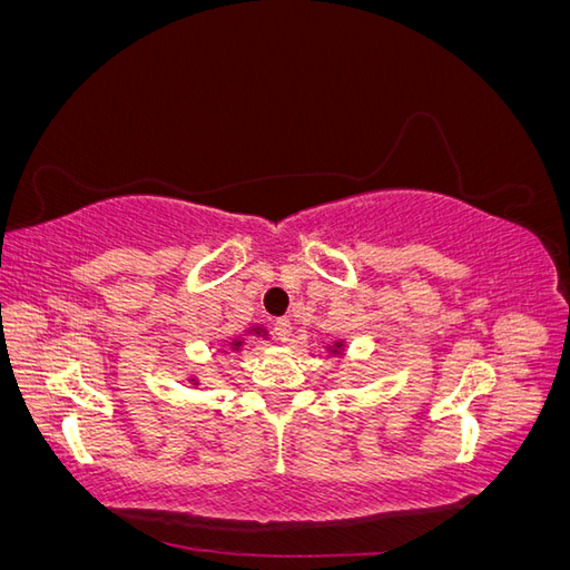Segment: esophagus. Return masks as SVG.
Listing matches in <instances>:
<instances>
[{"label":"esophagus","instance_id":"1","mask_svg":"<svg viewBox=\"0 0 570 570\" xmlns=\"http://www.w3.org/2000/svg\"><path fill=\"white\" fill-rule=\"evenodd\" d=\"M273 335L278 342H287L292 337V321L289 318H278L273 323Z\"/></svg>","mask_w":570,"mask_h":570}]
</instances>
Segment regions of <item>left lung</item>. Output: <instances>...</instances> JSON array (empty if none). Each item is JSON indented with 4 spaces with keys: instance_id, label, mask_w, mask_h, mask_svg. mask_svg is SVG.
I'll return each instance as SVG.
<instances>
[{
    "instance_id": "8db88e82",
    "label": "left lung",
    "mask_w": 570,
    "mask_h": 570,
    "mask_svg": "<svg viewBox=\"0 0 570 570\" xmlns=\"http://www.w3.org/2000/svg\"><path fill=\"white\" fill-rule=\"evenodd\" d=\"M342 350H344V342L342 340H337L335 344H331V347H327V352H331L333 356H337V354H342Z\"/></svg>"
}]
</instances>
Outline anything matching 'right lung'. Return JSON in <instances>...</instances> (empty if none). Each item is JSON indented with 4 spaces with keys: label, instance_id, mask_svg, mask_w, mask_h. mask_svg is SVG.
<instances>
[{
    "label": "right lung",
    "instance_id": "1",
    "mask_svg": "<svg viewBox=\"0 0 570 570\" xmlns=\"http://www.w3.org/2000/svg\"><path fill=\"white\" fill-rule=\"evenodd\" d=\"M249 333H256V335H262V333H266L264 327H258V325H254V327H249ZM243 344H245V340L243 337H235V340H230V350L233 352H239L243 350ZM195 385H197V381H193Z\"/></svg>",
    "mask_w": 570,
    "mask_h": 570
}]
</instances>
